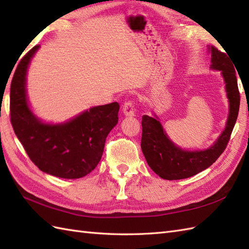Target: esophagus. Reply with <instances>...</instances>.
<instances>
[{
	"instance_id": "34e87169",
	"label": "esophagus",
	"mask_w": 249,
	"mask_h": 249,
	"mask_svg": "<svg viewBox=\"0 0 249 249\" xmlns=\"http://www.w3.org/2000/svg\"><path fill=\"white\" fill-rule=\"evenodd\" d=\"M123 113L126 117H134L135 115V102L134 101H127L123 105Z\"/></svg>"
}]
</instances>
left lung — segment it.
I'll use <instances>...</instances> for the list:
<instances>
[{
    "label": "left lung",
    "instance_id": "obj_1",
    "mask_svg": "<svg viewBox=\"0 0 249 249\" xmlns=\"http://www.w3.org/2000/svg\"><path fill=\"white\" fill-rule=\"evenodd\" d=\"M211 68L222 71L229 100L226 128L210 148L205 151H183L173 143L155 118L143 115L141 148L151 169L166 180H177L198 174L214 163L227 147L240 108V92L235 70L228 56L211 46Z\"/></svg>",
    "mask_w": 249,
    "mask_h": 249
}]
</instances>
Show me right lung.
Masks as SVG:
<instances>
[{"instance_id": "add662e5", "label": "right lung", "mask_w": 249, "mask_h": 249, "mask_svg": "<svg viewBox=\"0 0 249 249\" xmlns=\"http://www.w3.org/2000/svg\"><path fill=\"white\" fill-rule=\"evenodd\" d=\"M34 46L22 57L10 85V122L28 157L39 170L60 178H82L100 162L106 138L118 124L120 105L93 107L67 123L51 125L38 120L28 108L25 76Z\"/></svg>"}]
</instances>
